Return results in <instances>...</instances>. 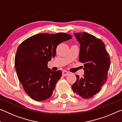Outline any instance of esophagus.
Wrapping results in <instances>:
<instances>
[{
  "label": "esophagus",
  "instance_id": "esophagus-1",
  "mask_svg": "<svg viewBox=\"0 0 122 122\" xmlns=\"http://www.w3.org/2000/svg\"><path fill=\"white\" fill-rule=\"evenodd\" d=\"M69 74V73L68 71H62V75L63 76H67L68 74Z\"/></svg>",
  "mask_w": 122,
  "mask_h": 122
}]
</instances>
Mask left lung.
<instances>
[{"label": "left lung", "instance_id": "1", "mask_svg": "<svg viewBox=\"0 0 122 122\" xmlns=\"http://www.w3.org/2000/svg\"><path fill=\"white\" fill-rule=\"evenodd\" d=\"M80 43L79 61L84 63V73L71 87L77 95L84 99L92 98L101 90L108 78L110 58L104 42L87 33L74 34Z\"/></svg>", "mask_w": 122, "mask_h": 122}]
</instances>
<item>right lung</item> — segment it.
Listing matches in <instances>:
<instances>
[{"mask_svg": "<svg viewBox=\"0 0 122 122\" xmlns=\"http://www.w3.org/2000/svg\"><path fill=\"white\" fill-rule=\"evenodd\" d=\"M72 38L65 33H41L26 39L18 47L15 67L25 92L36 101H45L52 95L62 71H53L47 67L56 55L60 43Z\"/></svg>", "mask_w": 122, "mask_h": 122, "instance_id": "1", "label": "right lung"}]
</instances>
